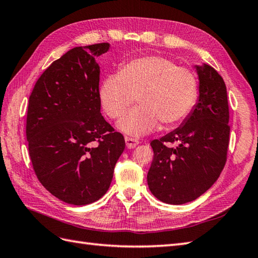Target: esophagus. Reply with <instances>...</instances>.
I'll return each instance as SVG.
<instances>
[{"label": "esophagus", "instance_id": "obj_1", "mask_svg": "<svg viewBox=\"0 0 258 258\" xmlns=\"http://www.w3.org/2000/svg\"><path fill=\"white\" fill-rule=\"evenodd\" d=\"M125 142H126V146H127V149H134V147L136 145H139V143H140L139 140L128 138V136H126L125 138Z\"/></svg>", "mask_w": 258, "mask_h": 258}]
</instances>
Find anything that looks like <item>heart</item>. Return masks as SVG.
Instances as JSON below:
<instances>
[{
  "instance_id": "1",
  "label": "heart",
  "mask_w": 258,
  "mask_h": 258,
  "mask_svg": "<svg viewBox=\"0 0 258 258\" xmlns=\"http://www.w3.org/2000/svg\"><path fill=\"white\" fill-rule=\"evenodd\" d=\"M138 96L141 106L119 120L118 128L131 135L149 133L157 125L179 122L194 106L197 83L187 69L178 68L162 56L132 59L118 74L108 75L100 87L102 107L111 118H118Z\"/></svg>"
}]
</instances>
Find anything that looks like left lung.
<instances>
[{"label":"left lung","mask_w":258,"mask_h":258,"mask_svg":"<svg viewBox=\"0 0 258 258\" xmlns=\"http://www.w3.org/2000/svg\"><path fill=\"white\" fill-rule=\"evenodd\" d=\"M200 96L182 125L151 142L147 184L156 199L179 205L196 200L220 177L229 142L226 85L207 64L196 67ZM175 144V147L170 144Z\"/></svg>","instance_id":"8db88e82"}]
</instances>
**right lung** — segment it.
<instances>
[{
  "label": "right lung",
  "mask_w": 258,
  "mask_h": 258,
  "mask_svg": "<svg viewBox=\"0 0 258 258\" xmlns=\"http://www.w3.org/2000/svg\"><path fill=\"white\" fill-rule=\"evenodd\" d=\"M108 43L74 47L36 81L26 139L40 183L68 204L87 205L106 193L125 149L124 136L101 114L100 67Z\"/></svg>",
  "instance_id": "right-lung-1"
}]
</instances>
